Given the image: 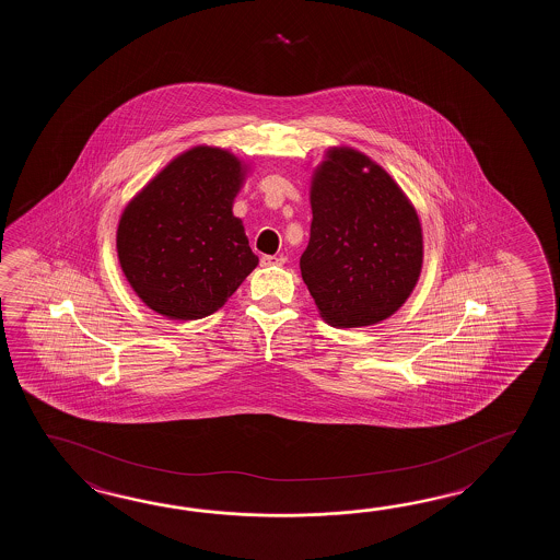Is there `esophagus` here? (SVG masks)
<instances>
[{
    "instance_id": "obj_1",
    "label": "esophagus",
    "mask_w": 560,
    "mask_h": 560,
    "mask_svg": "<svg viewBox=\"0 0 560 560\" xmlns=\"http://www.w3.org/2000/svg\"><path fill=\"white\" fill-rule=\"evenodd\" d=\"M284 262L285 258H282V256H262L260 258L262 266H282Z\"/></svg>"
}]
</instances>
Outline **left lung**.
I'll return each instance as SVG.
<instances>
[{"label":"left lung","instance_id":"left-lung-1","mask_svg":"<svg viewBox=\"0 0 560 560\" xmlns=\"http://www.w3.org/2000/svg\"><path fill=\"white\" fill-rule=\"evenodd\" d=\"M310 206L300 270L322 318L358 328L393 316L422 270V228L405 191L369 155L330 148L312 176Z\"/></svg>","mask_w":560,"mask_h":560}]
</instances>
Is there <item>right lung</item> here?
<instances>
[{
  "label": "right lung",
  "mask_w": 560,
  "mask_h": 560,
  "mask_svg": "<svg viewBox=\"0 0 560 560\" xmlns=\"http://www.w3.org/2000/svg\"><path fill=\"white\" fill-rule=\"evenodd\" d=\"M248 167L222 148L179 154L119 218V266L148 308L198 320L226 304L258 266L232 203Z\"/></svg>",
  "instance_id": "obj_1"
}]
</instances>
